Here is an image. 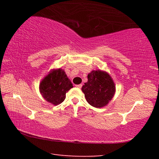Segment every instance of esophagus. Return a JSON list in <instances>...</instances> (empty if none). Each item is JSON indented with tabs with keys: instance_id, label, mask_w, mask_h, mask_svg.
<instances>
[{
	"instance_id": "esophagus-1",
	"label": "esophagus",
	"mask_w": 159,
	"mask_h": 159,
	"mask_svg": "<svg viewBox=\"0 0 159 159\" xmlns=\"http://www.w3.org/2000/svg\"><path fill=\"white\" fill-rule=\"evenodd\" d=\"M76 86V88H81V87H82V84H79V85H75Z\"/></svg>"
}]
</instances>
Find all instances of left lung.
Listing matches in <instances>:
<instances>
[{"mask_svg": "<svg viewBox=\"0 0 159 159\" xmlns=\"http://www.w3.org/2000/svg\"><path fill=\"white\" fill-rule=\"evenodd\" d=\"M115 90L111 76L100 70L91 71L88 75V82L82 87L86 100L96 108L106 106L114 97Z\"/></svg>", "mask_w": 159, "mask_h": 159, "instance_id": "1", "label": "left lung"}]
</instances>
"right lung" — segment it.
Listing matches in <instances>:
<instances>
[{
  "label": "right lung",
  "mask_w": 159,
  "mask_h": 159,
  "mask_svg": "<svg viewBox=\"0 0 159 159\" xmlns=\"http://www.w3.org/2000/svg\"><path fill=\"white\" fill-rule=\"evenodd\" d=\"M71 88V82L61 69L54 70L47 75L39 85L40 92L44 99L54 105L61 103L66 98V93Z\"/></svg>",
  "instance_id": "obj_1"
}]
</instances>
